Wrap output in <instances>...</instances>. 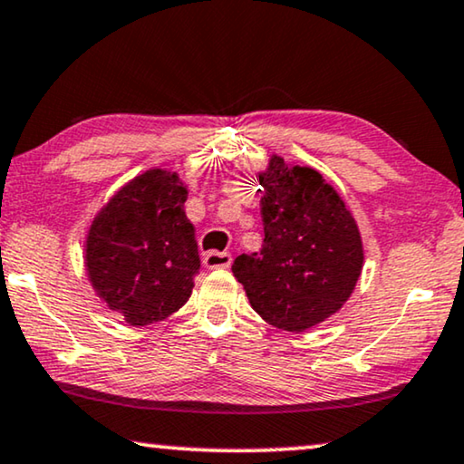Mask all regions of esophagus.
I'll return each instance as SVG.
<instances>
[{
	"label": "esophagus",
	"instance_id": "34e87169",
	"mask_svg": "<svg viewBox=\"0 0 464 464\" xmlns=\"http://www.w3.org/2000/svg\"><path fill=\"white\" fill-rule=\"evenodd\" d=\"M233 256L229 252H218V250H212V252H206L204 256V265L208 269H227V266L231 265Z\"/></svg>",
	"mask_w": 464,
	"mask_h": 464
}]
</instances>
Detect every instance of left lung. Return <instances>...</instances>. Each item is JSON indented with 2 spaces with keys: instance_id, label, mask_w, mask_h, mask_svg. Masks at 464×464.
<instances>
[{
  "instance_id": "obj_1",
  "label": "left lung",
  "mask_w": 464,
  "mask_h": 464,
  "mask_svg": "<svg viewBox=\"0 0 464 464\" xmlns=\"http://www.w3.org/2000/svg\"><path fill=\"white\" fill-rule=\"evenodd\" d=\"M260 185L263 247L235 258L233 276L265 322L303 332L336 313L353 292L363 263L360 231L315 169L273 158Z\"/></svg>"
}]
</instances>
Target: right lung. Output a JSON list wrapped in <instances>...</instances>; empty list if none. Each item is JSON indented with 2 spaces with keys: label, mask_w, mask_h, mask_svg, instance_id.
Returning <instances> with one entry per match:
<instances>
[{
  "label": "right lung",
  "mask_w": 464,
  "mask_h": 464,
  "mask_svg": "<svg viewBox=\"0 0 464 464\" xmlns=\"http://www.w3.org/2000/svg\"><path fill=\"white\" fill-rule=\"evenodd\" d=\"M179 176L149 169L121 188L88 235L90 282L130 325L161 322L191 296L199 271Z\"/></svg>",
  "instance_id": "add662e5"
}]
</instances>
